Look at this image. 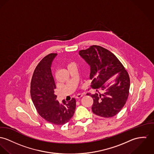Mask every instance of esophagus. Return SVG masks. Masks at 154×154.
<instances>
[{"label":"esophagus","mask_w":154,"mask_h":154,"mask_svg":"<svg viewBox=\"0 0 154 154\" xmlns=\"http://www.w3.org/2000/svg\"><path fill=\"white\" fill-rule=\"evenodd\" d=\"M83 94H77L75 96V98H80L82 97H83Z\"/></svg>","instance_id":"34e87169"}]
</instances>
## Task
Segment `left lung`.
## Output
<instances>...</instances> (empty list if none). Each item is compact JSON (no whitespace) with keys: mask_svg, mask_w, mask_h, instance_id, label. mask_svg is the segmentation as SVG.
Wrapping results in <instances>:
<instances>
[{"mask_svg":"<svg viewBox=\"0 0 154 154\" xmlns=\"http://www.w3.org/2000/svg\"><path fill=\"white\" fill-rule=\"evenodd\" d=\"M79 55L90 67L91 87L98 92L87 94L93 99V112L104 118L116 116L125 104L129 95L130 80L128 72L113 53L101 46L93 45L82 50ZM116 75L115 80L106 84ZM100 90L103 93L101 94Z\"/></svg>","mask_w":154,"mask_h":154,"instance_id":"1","label":"left lung"}]
</instances>
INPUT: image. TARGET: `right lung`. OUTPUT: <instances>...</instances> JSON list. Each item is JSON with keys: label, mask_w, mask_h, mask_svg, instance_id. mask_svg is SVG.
<instances>
[{"label": "right lung", "mask_w": 154, "mask_h": 154, "mask_svg": "<svg viewBox=\"0 0 154 154\" xmlns=\"http://www.w3.org/2000/svg\"><path fill=\"white\" fill-rule=\"evenodd\" d=\"M56 56V53L49 54L38 64L31 81L30 94L39 115L49 122L59 125L68 122L72 117L76 101L72 98L67 102L63 100L60 104L56 100V86L51 70Z\"/></svg>", "instance_id": "right-lung-1"}]
</instances>
